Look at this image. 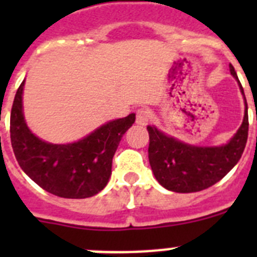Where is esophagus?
I'll return each instance as SVG.
<instances>
[{
	"label": "esophagus",
	"mask_w": 257,
	"mask_h": 257,
	"mask_svg": "<svg viewBox=\"0 0 257 257\" xmlns=\"http://www.w3.org/2000/svg\"><path fill=\"white\" fill-rule=\"evenodd\" d=\"M149 122V112L147 109L142 108L136 112V123L140 126H147Z\"/></svg>",
	"instance_id": "1"
}]
</instances>
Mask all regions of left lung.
Instances as JSON below:
<instances>
[{
    "label": "left lung",
    "mask_w": 257,
    "mask_h": 257,
    "mask_svg": "<svg viewBox=\"0 0 257 257\" xmlns=\"http://www.w3.org/2000/svg\"><path fill=\"white\" fill-rule=\"evenodd\" d=\"M231 76L237 79L244 99L243 122L226 144L216 147H197L148 126L149 163L157 181L167 190L192 193L207 189L221 180L238 163L248 136V113L243 88L233 65Z\"/></svg>",
    "instance_id": "obj_1"
}]
</instances>
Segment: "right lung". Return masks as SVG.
I'll use <instances>...</instances> for the list:
<instances>
[{
  "mask_svg": "<svg viewBox=\"0 0 257 257\" xmlns=\"http://www.w3.org/2000/svg\"><path fill=\"white\" fill-rule=\"evenodd\" d=\"M18 88L10 117L14 154L22 170L46 192L63 198H88L103 190L112 175V160L122 136L135 122V114L113 119L83 139L51 144L27 126L23 113V90Z\"/></svg>",
  "mask_w": 257,
  "mask_h": 257,
  "instance_id": "right-lung-1",
  "label": "right lung"
}]
</instances>
